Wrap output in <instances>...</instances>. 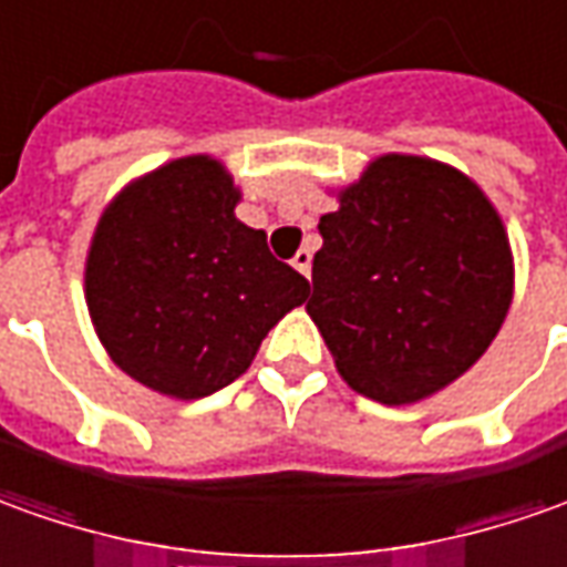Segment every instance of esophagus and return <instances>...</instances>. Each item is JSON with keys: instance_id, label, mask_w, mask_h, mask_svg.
<instances>
[{"instance_id": "esophagus-1", "label": "esophagus", "mask_w": 567, "mask_h": 567, "mask_svg": "<svg viewBox=\"0 0 567 567\" xmlns=\"http://www.w3.org/2000/svg\"><path fill=\"white\" fill-rule=\"evenodd\" d=\"M310 264H313V251H310V248H300V251L291 257V267L298 269V272H303L307 279H310Z\"/></svg>"}]
</instances>
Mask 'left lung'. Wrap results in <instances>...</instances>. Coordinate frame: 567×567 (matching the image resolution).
<instances>
[{"label": "left lung", "mask_w": 567, "mask_h": 567, "mask_svg": "<svg viewBox=\"0 0 567 567\" xmlns=\"http://www.w3.org/2000/svg\"><path fill=\"white\" fill-rule=\"evenodd\" d=\"M332 195L307 313L338 375L384 406L441 394L509 313L506 223L472 176L422 154H379Z\"/></svg>", "instance_id": "left-lung-1"}]
</instances>
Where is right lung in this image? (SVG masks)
I'll use <instances>...</instances> for the list:
<instances>
[{
  "instance_id": "1",
  "label": "right lung",
  "mask_w": 567,
  "mask_h": 567,
  "mask_svg": "<svg viewBox=\"0 0 567 567\" xmlns=\"http://www.w3.org/2000/svg\"><path fill=\"white\" fill-rule=\"evenodd\" d=\"M241 186L214 154L142 173L105 204L83 264L92 329L154 394L198 400L248 372L310 282L235 217Z\"/></svg>"
}]
</instances>
